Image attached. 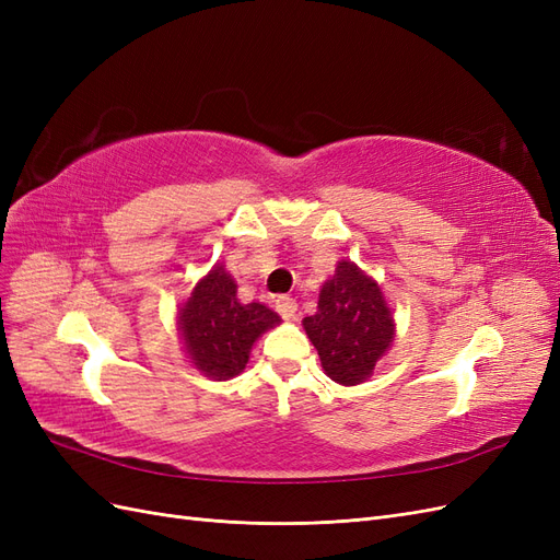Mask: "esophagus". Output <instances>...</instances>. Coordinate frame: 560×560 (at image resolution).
Returning a JSON list of instances; mask_svg holds the SVG:
<instances>
[{
	"mask_svg": "<svg viewBox=\"0 0 560 560\" xmlns=\"http://www.w3.org/2000/svg\"><path fill=\"white\" fill-rule=\"evenodd\" d=\"M276 311H278L284 319H290V317H294V313H296V301L290 299V296H278V299H276Z\"/></svg>",
	"mask_w": 560,
	"mask_h": 560,
	"instance_id": "34e87169",
	"label": "esophagus"
}]
</instances>
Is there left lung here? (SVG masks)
I'll use <instances>...</instances> for the list:
<instances>
[{
    "instance_id": "obj_1",
    "label": "left lung",
    "mask_w": 560,
    "mask_h": 560,
    "mask_svg": "<svg viewBox=\"0 0 560 560\" xmlns=\"http://www.w3.org/2000/svg\"><path fill=\"white\" fill-rule=\"evenodd\" d=\"M322 369L341 385H358L369 378L383 352L395 338L381 287L362 270L341 261L331 280L322 284L317 313L303 317Z\"/></svg>"
}]
</instances>
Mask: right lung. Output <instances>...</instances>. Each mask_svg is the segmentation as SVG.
Returning a JSON list of instances; mask_svg holds the SVG:
<instances>
[{
	"mask_svg": "<svg viewBox=\"0 0 560 560\" xmlns=\"http://www.w3.org/2000/svg\"><path fill=\"white\" fill-rule=\"evenodd\" d=\"M278 313L264 303H241L235 282L222 266L212 268L179 311V331L196 369L217 381L238 376L252 343L276 327Z\"/></svg>",
	"mask_w": 560,
	"mask_h": 560,
	"instance_id": "1",
	"label": "right lung"
}]
</instances>
